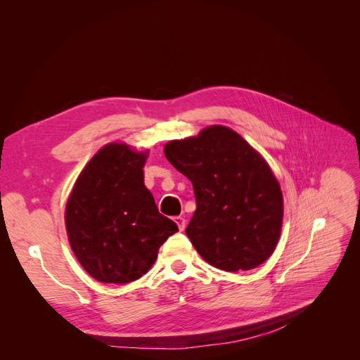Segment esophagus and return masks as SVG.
I'll use <instances>...</instances> for the list:
<instances>
[{
	"instance_id": "esophagus-1",
	"label": "esophagus",
	"mask_w": 360,
	"mask_h": 360,
	"mask_svg": "<svg viewBox=\"0 0 360 360\" xmlns=\"http://www.w3.org/2000/svg\"><path fill=\"white\" fill-rule=\"evenodd\" d=\"M174 222L177 224V226H179V230H180V231H183L184 228H186V219H184L183 216H176V217H174Z\"/></svg>"
}]
</instances>
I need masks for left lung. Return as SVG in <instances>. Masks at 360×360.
Returning a JSON list of instances; mask_svg holds the SVG:
<instances>
[{"label":"left lung","mask_w":360,"mask_h":360,"mask_svg":"<svg viewBox=\"0 0 360 360\" xmlns=\"http://www.w3.org/2000/svg\"><path fill=\"white\" fill-rule=\"evenodd\" d=\"M171 165L193 186L197 210L186 234L216 269H255L274 254L284 197L267 160L236 130L213 124L163 147Z\"/></svg>","instance_id":"obj_1"}]
</instances>
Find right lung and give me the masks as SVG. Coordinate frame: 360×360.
Instances as JSON below:
<instances>
[{"mask_svg": "<svg viewBox=\"0 0 360 360\" xmlns=\"http://www.w3.org/2000/svg\"><path fill=\"white\" fill-rule=\"evenodd\" d=\"M150 151L103 146L76 179L66 202L69 243L84 270L103 284H127L151 269L179 226L159 213L144 184Z\"/></svg>", "mask_w": 360, "mask_h": 360, "instance_id": "right-lung-1", "label": "right lung"}]
</instances>
